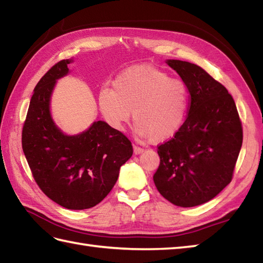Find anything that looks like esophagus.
I'll list each match as a JSON object with an SVG mask.
<instances>
[{
	"mask_svg": "<svg viewBox=\"0 0 263 263\" xmlns=\"http://www.w3.org/2000/svg\"><path fill=\"white\" fill-rule=\"evenodd\" d=\"M143 148H141V147H139V146H133V153H135L136 155H139V154H141V153H143Z\"/></svg>",
	"mask_w": 263,
	"mask_h": 263,
	"instance_id": "esophagus-1",
	"label": "esophagus"
}]
</instances>
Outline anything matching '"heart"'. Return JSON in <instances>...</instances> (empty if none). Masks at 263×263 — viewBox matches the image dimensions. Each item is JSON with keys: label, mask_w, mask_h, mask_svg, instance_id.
Segmentation results:
<instances>
[{"label": "heart", "mask_w": 263, "mask_h": 263, "mask_svg": "<svg viewBox=\"0 0 263 263\" xmlns=\"http://www.w3.org/2000/svg\"><path fill=\"white\" fill-rule=\"evenodd\" d=\"M98 106L106 123L117 131L124 128L133 111L137 135L158 143L181 128L187 113L189 89L163 70L137 65L121 72L113 88L100 89Z\"/></svg>", "instance_id": "b5f03b06"}]
</instances>
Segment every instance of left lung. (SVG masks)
<instances>
[{
    "instance_id": "1",
    "label": "left lung",
    "mask_w": 263,
    "mask_h": 263,
    "mask_svg": "<svg viewBox=\"0 0 263 263\" xmlns=\"http://www.w3.org/2000/svg\"><path fill=\"white\" fill-rule=\"evenodd\" d=\"M191 95L189 114L180 130L159 144L154 182L159 193L177 206H194L214 199L231 183L243 128L227 89L199 65L167 61Z\"/></svg>"
}]
</instances>
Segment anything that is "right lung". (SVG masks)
Returning a JSON list of instances; mask_svg holds the SVG:
<instances>
[{"label": "right lung", "mask_w": 263, "mask_h": 263, "mask_svg": "<svg viewBox=\"0 0 263 263\" xmlns=\"http://www.w3.org/2000/svg\"><path fill=\"white\" fill-rule=\"evenodd\" d=\"M71 60L54 64L35 87L22 127V149L39 189L66 209L92 208L113 189L132 143L103 121L78 136H65L49 114V99Z\"/></svg>", "instance_id": "right-lung-1"}]
</instances>
